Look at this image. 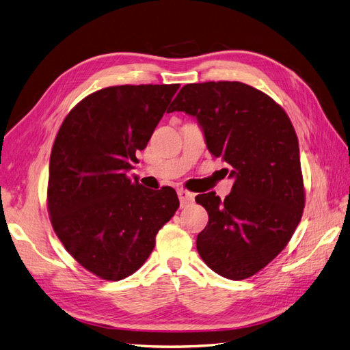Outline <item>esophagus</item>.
I'll return each mask as SVG.
<instances>
[{"label":"esophagus","mask_w":350,"mask_h":350,"mask_svg":"<svg viewBox=\"0 0 350 350\" xmlns=\"http://www.w3.org/2000/svg\"><path fill=\"white\" fill-rule=\"evenodd\" d=\"M178 197H179V201H181V206H187L194 201V194L187 191V189H179Z\"/></svg>","instance_id":"esophagus-1"}]
</instances>
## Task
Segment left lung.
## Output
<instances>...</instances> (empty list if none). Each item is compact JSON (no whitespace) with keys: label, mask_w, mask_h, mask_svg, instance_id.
<instances>
[{"label":"left lung","mask_w":350,"mask_h":350,"mask_svg":"<svg viewBox=\"0 0 350 350\" xmlns=\"http://www.w3.org/2000/svg\"><path fill=\"white\" fill-rule=\"evenodd\" d=\"M194 116L208 152L228 167L232 191L196 197L208 213L197 237L207 266L230 280L251 278L276 258L305 204L298 137L266 93L239 81L185 84L171 105Z\"/></svg>","instance_id":"obj_1"}]
</instances>
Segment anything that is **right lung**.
<instances>
[{
    "mask_svg": "<svg viewBox=\"0 0 350 350\" xmlns=\"http://www.w3.org/2000/svg\"><path fill=\"white\" fill-rule=\"evenodd\" d=\"M179 84L113 86L84 98L66 116L52 147L51 224L62 245L105 280L139 270L175 215V189H149L126 172L137 162Z\"/></svg>",
    "mask_w": 350,
    "mask_h": 350,
    "instance_id": "add662e5",
    "label": "right lung"
}]
</instances>
